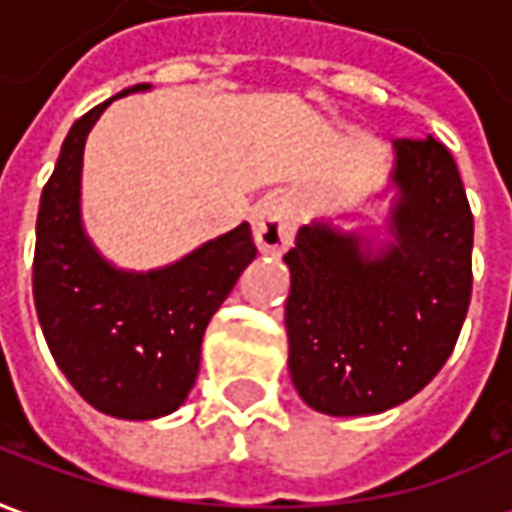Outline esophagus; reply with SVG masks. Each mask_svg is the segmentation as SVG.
Listing matches in <instances>:
<instances>
[{"mask_svg":"<svg viewBox=\"0 0 512 512\" xmlns=\"http://www.w3.org/2000/svg\"><path fill=\"white\" fill-rule=\"evenodd\" d=\"M252 235L260 252L282 255L296 235V202L285 194H271L257 202L252 213Z\"/></svg>","mask_w":512,"mask_h":512,"instance_id":"34e87169","label":"esophagus"}]
</instances>
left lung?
I'll return each instance as SVG.
<instances>
[{
    "instance_id": "left-lung-1",
    "label": "left lung",
    "mask_w": 512,
    "mask_h": 512,
    "mask_svg": "<svg viewBox=\"0 0 512 512\" xmlns=\"http://www.w3.org/2000/svg\"><path fill=\"white\" fill-rule=\"evenodd\" d=\"M389 241L304 224L285 255L290 378L321 414H381L414 397L458 343L472 299L474 219L439 139H395Z\"/></svg>"
}]
</instances>
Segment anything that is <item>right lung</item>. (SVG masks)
<instances>
[{
  "mask_svg": "<svg viewBox=\"0 0 512 512\" xmlns=\"http://www.w3.org/2000/svg\"><path fill=\"white\" fill-rule=\"evenodd\" d=\"M142 90L150 84H134L120 98ZM112 101L73 123L43 186L32 293L51 356L73 389L109 417L156 419L189 397L205 326L257 249L244 222L147 274L98 255L82 224V156Z\"/></svg>",
  "mask_w": 512,
  "mask_h": 512,
  "instance_id": "right-lung-1",
  "label": "right lung"
}]
</instances>
